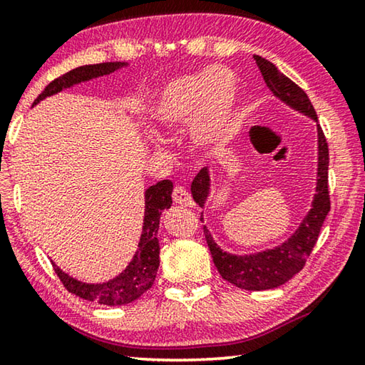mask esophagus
Wrapping results in <instances>:
<instances>
[{"label":"esophagus","mask_w":365,"mask_h":365,"mask_svg":"<svg viewBox=\"0 0 365 365\" xmlns=\"http://www.w3.org/2000/svg\"><path fill=\"white\" fill-rule=\"evenodd\" d=\"M172 200H174V202H177V205H180V206H193V200H191V195L188 193V190L185 187H180V185L174 188Z\"/></svg>","instance_id":"1"}]
</instances>
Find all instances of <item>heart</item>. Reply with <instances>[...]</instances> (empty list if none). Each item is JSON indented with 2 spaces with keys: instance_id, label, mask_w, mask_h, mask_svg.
<instances>
[{
  "instance_id": "1",
  "label": "heart",
  "mask_w": 365,
  "mask_h": 365,
  "mask_svg": "<svg viewBox=\"0 0 365 365\" xmlns=\"http://www.w3.org/2000/svg\"><path fill=\"white\" fill-rule=\"evenodd\" d=\"M238 80L227 67L185 73L158 93L153 117L160 128L174 130L190 120L196 143L211 145L232 130L238 106Z\"/></svg>"
}]
</instances>
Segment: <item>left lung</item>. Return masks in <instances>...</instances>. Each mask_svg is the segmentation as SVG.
Segmentation results:
<instances>
[{
	"label": "left lung",
	"instance_id": "1",
	"mask_svg": "<svg viewBox=\"0 0 365 365\" xmlns=\"http://www.w3.org/2000/svg\"><path fill=\"white\" fill-rule=\"evenodd\" d=\"M255 59L272 93L280 101L288 104L289 108L299 110V113L317 122L316 109H314L304 90L299 88L293 80L283 76L270 61L261 56H255ZM317 137L319 165L316 195H314L311 211L307 212L301 225L296 228V232L287 242L272 250L255 252V255L237 256L220 250V246L214 242L212 235L205 227V237L215 267H217L222 279L230 282L232 285L242 289H250V292H262V289L283 285L304 267L309 255H311L312 248L317 243L320 228H322L327 214L330 211L329 145H327L325 135L319 123ZM209 190H211V178H209V169L205 168L200 170V174L195 177L193 183H191V195H193V200L196 205H200V207H205Z\"/></svg>",
	"mask_w": 365,
	"mask_h": 365
}]
</instances>
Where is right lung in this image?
I'll return each instance as SVG.
<instances>
[{
	"label": "right lung",
	"mask_w": 365,
	"mask_h": 365,
	"mask_svg": "<svg viewBox=\"0 0 365 365\" xmlns=\"http://www.w3.org/2000/svg\"><path fill=\"white\" fill-rule=\"evenodd\" d=\"M127 63H101L80 66L77 69H72L59 78H54L41 95L36 98L35 103H40L46 96L56 95L64 88L77 85L86 80L108 76L120 67H125ZM172 185L170 180L158 182L151 185L145 191V219H143V232H141L138 250L135 252L130 264L125 270H122L113 280L104 283H83L80 280L72 279L69 274L61 270L56 264H53L59 280L67 288V292L83 298L86 301H95L98 304L106 306H123L135 299H138L141 294L148 292L153 287V282L156 279L159 267V219L164 209L172 206Z\"/></svg>",
	"instance_id": "right-lung-1"
}]
</instances>
